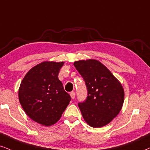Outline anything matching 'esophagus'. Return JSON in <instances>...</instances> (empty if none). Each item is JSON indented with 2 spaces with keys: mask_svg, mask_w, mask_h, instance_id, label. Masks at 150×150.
I'll list each match as a JSON object with an SVG mask.
<instances>
[{
  "mask_svg": "<svg viewBox=\"0 0 150 150\" xmlns=\"http://www.w3.org/2000/svg\"><path fill=\"white\" fill-rule=\"evenodd\" d=\"M70 96H71L72 99H74V98H75V92H71V93H70Z\"/></svg>",
  "mask_w": 150,
  "mask_h": 150,
  "instance_id": "obj_1",
  "label": "esophagus"
}]
</instances>
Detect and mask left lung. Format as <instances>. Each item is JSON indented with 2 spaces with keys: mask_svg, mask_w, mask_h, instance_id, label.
I'll list each match as a JSON object with an SVG mask.
<instances>
[{
  "mask_svg": "<svg viewBox=\"0 0 150 150\" xmlns=\"http://www.w3.org/2000/svg\"><path fill=\"white\" fill-rule=\"evenodd\" d=\"M74 65L88 89L86 100L79 103L84 120L94 128L108 125L122 108L125 91L121 83L97 60L75 61Z\"/></svg>",
  "mask_w": 150,
  "mask_h": 150,
  "instance_id": "left-lung-1",
  "label": "left lung"
}]
</instances>
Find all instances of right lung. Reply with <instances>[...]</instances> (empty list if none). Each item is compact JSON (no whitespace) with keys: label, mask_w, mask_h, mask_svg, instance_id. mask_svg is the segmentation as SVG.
Listing matches in <instances>:
<instances>
[{"label":"right lung","mask_w":150,"mask_h":150,"mask_svg":"<svg viewBox=\"0 0 150 150\" xmlns=\"http://www.w3.org/2000/svg\"><path fill=\"white\" fill-rule=\"evenodd\" d=\"M64 62L44 61L29 70L18 88V99L25 113L44 126L60 119L71 97L58 79Z\"/></svg>","instance_id":"obj_1"}]
</instances>
